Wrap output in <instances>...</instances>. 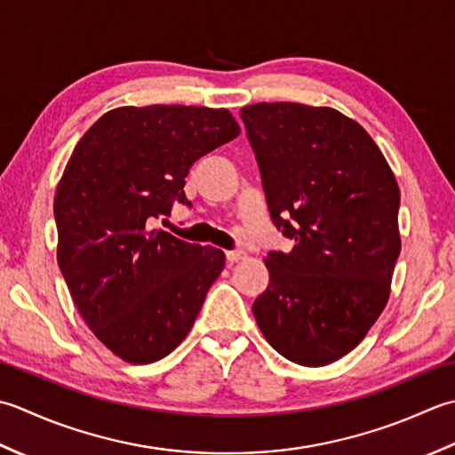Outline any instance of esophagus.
Listing matches in <instances>:
<instances>
[{"instance_id":"obj_1","label":"esophagus","mask_w":455,"mask_h":455,"mask_svg":"<svg viewBox=\"0 0 455 455\" xmlns=\"http://www.w3.org/2000/svg\"><path fill=\"white\" fill-rule=\"evenodd\" d=\"M226 257L229 263H237V261H241V259H245L247 253L243 251V249H234V251H226Z\"/></svg>"}]
</instances>
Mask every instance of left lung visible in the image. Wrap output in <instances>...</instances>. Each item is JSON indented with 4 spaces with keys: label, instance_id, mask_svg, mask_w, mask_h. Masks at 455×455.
<instances>
[{
    "label": "left lung",
    "instance_id": "left-lung-1",
    "mask_svg": "<svg viewBox=\"0 0 455 455\" xmlns=\"http://www.w3.org/2000/svg\"><path fill=\"white\" fill-rule=\"evenodd\" d=\"M273 224L294 239L271 251L253 302L283 357L322 367L349 354L381 316L401 253V190L373 139L333 108H241Z\"/></svg>",
    "mask_w": 455,
    "mask_h": 455
}]
</instances>
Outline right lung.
Returning <instances> with one entry per match:
<instances>
[{"label":"right lung","instance_id":"right-lung-1","mask_svg":"<svg viewBox=\"0 0 455 455\" xmlns=\"http://www.w3.org/2000/svg\"><path fill=\"white\" fill-rule=\"evenodd\" d=\"M239 135L228 109L125 106L92 125L54 194L57 259L88 328L127 363L187 338L226 255L151 229L184 194L194 161Z\"/></svg>","mask_w":455,"mask_h":455}]
</instances>
